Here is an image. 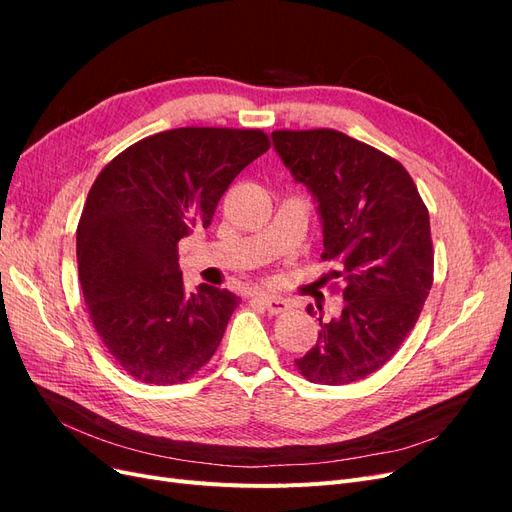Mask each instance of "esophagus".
<instances>
[{"label": "esophagus", "instance_id": "34e87169", "mask_svg": "<svg viewBox=\"0 0 512 512\" xmlns=\"http://www.w3.org/2000/svg\"><path fill=\"white\" fill-rule=\"evenodd\" d=\"M262 307L267 309L269 314H280L284 309H288V301L280 299V297H271V294H256L254 297Z\"/></svg>", "mask_w": 512, "mask_h": 512}]
</instances>
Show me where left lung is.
Returning a JSON list of instances; mask_svg holds the SVG:
<instances>
[{"label":"left lung","instance_id":"left-lung-1","mask_svg":"<svg viewBox=\"0 0 512 512\" xmlns=\"http://www.w3.org/2000/svg\"><path fill=\"white\" fill-rule=\"evenodd\" d=\"M277 156L312 194L322 224V260L344 282L342 307L324 318L301 374L339 386L378 371L399 350L429 297V213L408 170L337 130H277ZM312 314V305L307 307Z\"/></svg>","mask_w":512,"mask_h":512}]
</instances>
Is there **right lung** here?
I'll return each instance as SVG.
<instances>
[{"label": "right lung", "mask_w": 512, "mask_h": 512, "mask_svg": "<svg viewBox=\"0 0 512 512\" xmlns=\"http://www.w3.org/2000/svg\"><path fill=\"white\" fill-rule=\"evenodd\" d=\"M269 149L260 130L177 128L134 143L91 185L76 228L83 297L104 346L145 384L188 380L218 350L239 297L185 292L177 243Z\"/></svg>", "instance_id": "obj_1"}]
</instances>
